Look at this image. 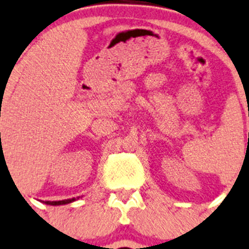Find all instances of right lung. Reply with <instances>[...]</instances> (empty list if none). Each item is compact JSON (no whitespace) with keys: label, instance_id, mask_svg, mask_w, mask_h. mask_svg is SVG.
<instances>
[{"label":"right lung","instance_id":"right-lung-1","mask_svg":"<svg viewBox=\"0 0 249 249\" xmlns=\"http://www.w3.org/2000/svg\"><path fill=\"white\" fill-rule=\"evenodd\" d=\"M77 199H79L78 197H73V199H67V200H59V201H44V204H47V205H66V204H70V202H73L76 201Z\"/></svg>","mask_w":249,"mask_h":249}]
</instances>
